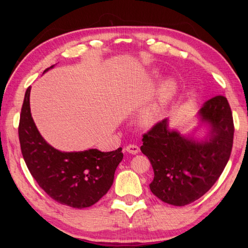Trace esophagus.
Masks as SVG:
<instances>
[{"mask_svg":"<svg viewBox=\"0 0 248 248\" xmlns=\"http://www.w3.org/2000/svg\"><path fill=\"white\" fill-rule=\"evenodd\" d=\"M124 150L129 152V154H131V155H136V154H139V152H140V147L138 145L131 144V145H128L127 147H125Z\"/></svg>","mask_w":248,"mask_h":248,"instance_id":"esophagus-1","label":"esophagus"}]
</instances>
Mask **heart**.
Instances as JSON below:
<instances>
[{
	"mask_svg": "<svg viewBox=\"0 0 248 248\" xmlns=\"http://www.w3.org/2000/svg\"><path fill=\"white\" fill-rule=\"evenodd\" d=\"M176 83L171 80H167L162 84L155 96L152 102L144 108L140 114V121L145 125L154 124L162 113L163 108L170 101L176 93Z\"/></svg>",
	"mask_w": 248,
	"mask_h": 248,
	"instance_id": "b5f03b06",
	"label": "heart"
}]
</instances>
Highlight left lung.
Instances as JSON below:
<instances>
[{"mask_svg": "<svg viewBox=\"0 0 248 248\" xmlns=\"http://www.w3.org/2000/svg\"><path fill=\"white\" fill-rule=\"evenodd\" d=\"M202 120L211 124L209 140L195 143L157 121L143 134L140 150L148 156L155 177L151 192L163 202L186 205L199 199L222 175L231 155L234 124L228 100L215 96L200 109Z\"/></svg>", "mask_w": 248, "mask_h": 248, "instance_id": "8db88e82", "label": "left lung"}]
</instances>
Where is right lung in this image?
Returning a JSON list of instances; mask_svg holds the SVG:
<instances>
[{"instance_id":"obj_1","label":"right lung","mask_w":248,"mask_h":248,"mask_svg":"<svg viewBox=\"0 0 248 248\" xmlns=\"http://www.w3.org/2000/svg\"><path fill=\"white\" fill-rule=\"evenodd\" d=\"M30 92L31 87H28L18 133L21 152L31 175L59 203L77 209L92 207L112 186L115 170L124 157L123 148L109 152L98 149L62 152L54 149L43 139L31 118Z\"/></svg>"}]
</instances>
